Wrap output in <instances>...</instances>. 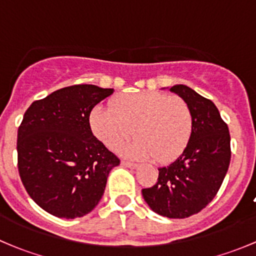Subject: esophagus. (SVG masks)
Wrapping results in <instances>:
<instances>
[{
	"instance_id": "1",
	"label": "esophagus",
	"mask_w": 256,
	"mask_h": 256,
	"mask_svg": "<svg viewBox=\"0 0 256 256\" xmlns=\"http://www.w3.org/2000/svg\"><path fill=\"white\" fill-rule=\"evenodd\" d=\"M121 164H122V166L128 167V168H131V170H135V168H138V164H132V162H128V161H122Z\"/></svg>"
}]
</instances>
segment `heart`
Masks as SVG:
<instances>
[{
  "label": "heart",
  "mask_w": 256,
  "mask_h": 256,
  "mask_svg": "<svg viewBox=\"0 0 256 256\" xmlns=\"http://www.w3.org/2000/svg\"><path fill=\"white\" fill-rule=\"evenodd\" d=\"M89 126L109 150L120 148L134 134L138 138L122 150L126 156L170 162L187 146L193 118L182 98L141 92L118 95L110 108L96 105L90 112Z\"/></svg>",
  "instance_id": "obj_1"
}]
</instances>
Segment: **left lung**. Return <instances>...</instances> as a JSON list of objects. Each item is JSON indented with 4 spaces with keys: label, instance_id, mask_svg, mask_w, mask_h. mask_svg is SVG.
Wrapping results in <instances>:
<instances>
[{
    "label": "left lung",
    "instance_id": "obj_1",
    "mask_svg": "<svg viewBox=\"0 0 256 256\" xmlns=\"http://www.w3.org/2000/svg\"><path fill=\"white\" fill-rule=\"evenodd\" d=\"M170 92L190 106L192 135L174 162L160 167L158 180L142 190V197L154 213L182 219L200 212L216 197L230 164V135L213 102L187 85H174Z\"/></svg>",
    "mask_w": 256,
    "mask_h": 256
}]
</instances>
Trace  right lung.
I'll return each instance as SVG.
<instances>
[{"mask_svg":"<svg viewBox=\"0 0 256 256\" xmlns=\"http://www.w3.org/2000/svg\"><path fill=\"white\" fill-rule=\"evenodd\" d=\"M114 89L73 85L34 102L18 128V172L30 197L52 216L90 213L120 160L94 135L89 116Z\"/></svg>","mask_w":256,"mask_h":256,"instance_id":"obj_1","label":"right lung"}]
</instances>
